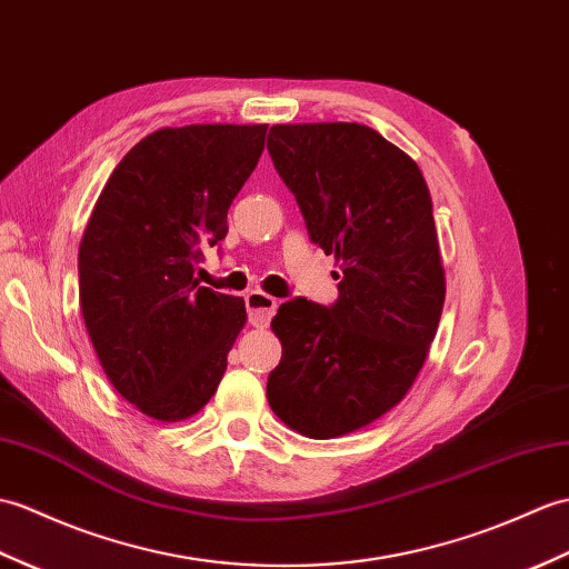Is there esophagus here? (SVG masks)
I'll return each mask as SVG.
<instances>
[{
	"label": "esophagus",
	"mask_w": 569,
	"mask_h": 569,
	"mask_svg": "<svg viewBox=\"0 0 569 569\" xmlns=\"http://www.w3.org/2000/svg\"><path fill=\"white\" fill-rule=\"evenodd\" d=\"M244 306L249 322L254 327H267L271 322V317L276 315V308H279V300L261 293V290H249L244 296Z\"/></svg>",
	"instance_id": "obj_1"
}]
</instances>
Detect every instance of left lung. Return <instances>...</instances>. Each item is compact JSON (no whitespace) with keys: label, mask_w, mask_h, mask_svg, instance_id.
Segmentation results:
<instances>
[{"label":"left lung","mask_w":569,"mask_h":569,"mask_svg":"<svg viewBox=\"0 0 569 569\" xmlns=\"http://www.w3.org/2000/svg\"><path fill=\"white\" fill-rule=\"evenodd\" d=\"M267 150L339 263L332 306L293 298L271 320L283 353L267 398L293 431L335 439L386 415L425 366L446 298L431 196L417 162L361 123L273 126Z\"/></svg>","instance_id":"1"}]
</instances>
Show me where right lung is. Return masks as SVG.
Returning <instances> with one entry per match:
<instances>
[{"instance_id": "right-lung-1", "label": "right lung", "mask_w": 569, "mask_h": 569, "mask_svg": "<svg viewBox=\"0 0 569 569\" xmlns=\"http://www.w3.org/2000/svg\"><path fill=\"white\" fill-rule=\"evenodd\" d=\"M267 126L142 138L106 181L79 244V306L113 388L160 421L196 415L228 368L244 300L198 286L203 249L252 174Z\"/></svg>"}]
</instances>
